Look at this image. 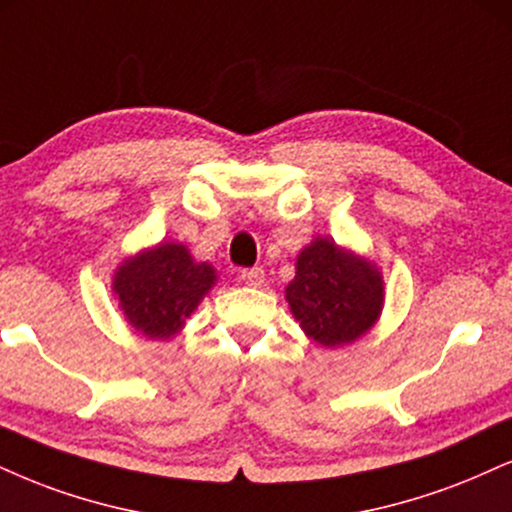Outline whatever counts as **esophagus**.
I'll use <instances>...</instances> for the list:
<instances>
[{
	"label": "esophagus",
	"instance_id": "esophagus-1",
	"mask_svg": "<svg viewBox=\"0 0 512 512\" xmlns=\"http://www.w3.org/2000/svg\"><path fill=\"white\" fill-rule=\"evenodd\" d=\"M240 279H243L248 286H262L264 283V269L262 267H250V269H243L240 272Z\"/></svg>",
	"mask_w": 512,
	"mask_h": 512
}]
</instances>
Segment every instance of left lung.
I'll return each mask as SVG.
<instances>
[{
	"instance_id": "1",
	"label": "left lung",
	"mask_w": 512,
	"mask_h": 512,
	"mask_svg": "<svg viewBox=\"0 0 512 512\" xmlns=\"http://www.w3.org/2000/svg\"><path fill=\"white\" fill-rule=\"evenodd\" d=\"M293 317L312 341L338 348L365 336L384 307V279L365 257L315 238L295 260L286 286Z\"/></svg>"
}]
</instances>
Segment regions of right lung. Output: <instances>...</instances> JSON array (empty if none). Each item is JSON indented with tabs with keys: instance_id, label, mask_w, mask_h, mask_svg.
I'll list each match as a JSON object with an SVG mask.
<instances>
[{
	"instance_id": "right-lung-1",
	"label": "right lung",
	"mask_w": 512,
	"mask_h": 512,
	"mask_svg": "<svg viewBox=\"0 0 512 512\" xmlns=\"http://www.w3.org/2000/svg\"><path fill=\"white\" fill-rule=\"evenodd\" d=\"M214 283L212 264L195 262L186 245L159 243L123 260L112 288L128 324L164 341L183 329Z\"/></svg>"
}]
</instances>
